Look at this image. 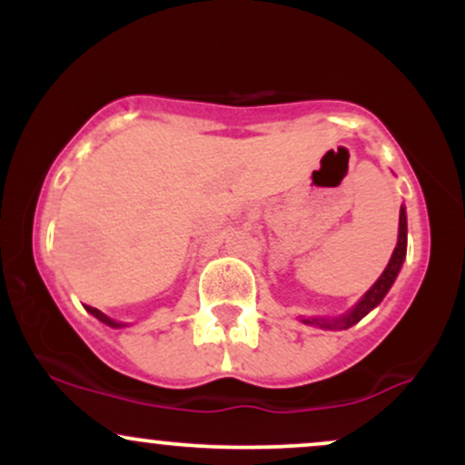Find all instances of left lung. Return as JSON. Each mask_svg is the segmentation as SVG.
<instances>
[{
	"mask_svg": "<svg viewBox=\"0 0 465 465\" xmlns=\"http://www.w3.org/2000/svg\"><path fill=\"white\" fill-rule=\"evenodd\" d=\"M404 255H407V214H404V207H402V210H400L398 244H396V249H393L391 260H389L385 273L378 277L376 284H373L370 291L365 292V297H362V300L359 302V306H356L350 314H345V317H339V319H303V323L319 325V328H325V330H328V328L336 330V328H350V325L361 322V319L365 317V314L370 312L371 308H376L378 303L382 302V297L387 295V291L391 288L393 280H396L400 266H402Z\"/></svg>",
	"mask_w": 465,
	"mask_h": 465,
	"instance_id": "1",
	"label": "left lung"
}]
</instances>
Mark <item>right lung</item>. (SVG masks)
Masks as SVG:
<instances>
[{
	"mask_svg": "<svg viewBox=\"0 0 465 465\" xmlns=\"http://www.w3.org/2000/svg\"><path fill=\"white\" fill-rule=\"evenodd\" d=\"M87 311H89V312H92V314H94V317H98V319H100V322H103V323H106V325H111V328H120V323H115V322H114V319H109V317H106V314H103V312H100V311H95V308H92V306H87Z\"/></svg>",
	"mask_w": 465,
	"mask_h": 465,
	"instance_id": "add662e5",
	"label": "right lung"
}]
</instances>
